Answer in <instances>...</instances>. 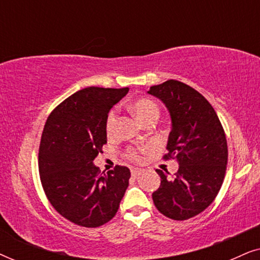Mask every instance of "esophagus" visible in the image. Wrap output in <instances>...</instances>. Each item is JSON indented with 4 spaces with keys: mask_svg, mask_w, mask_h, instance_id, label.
<instances>
[{
    "mask_svg": "<svg viewBox=\"0 0 260 260\" xmlns=\"http://www.w3.org/2000/svg\"><path fill=\"white\" fill-rule=\"evenodd\" d=\"M142 173L143 172H142L141 169H131V176L135 177V179H137V177L140 176Z\"/></svg>",
    "mask_w": 260,
    "mask_h": 260,
    "instance_id": "esophagus-1",
    "label": "esophagus"
}]
</instances>
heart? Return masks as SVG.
I'll return each instance as SVG.
<instances>
[{
	"instance_id": "b5f03b06",
	"label": "heart",
	"mask_w": 260,
	"mask_h": 260,
	"mask_svg": "<svg viewBox=\"0 0 260 260\" xmlns=\"http://www.w3.org/2000/svg\"><path fill=\"white\" fill-rule=\"evenodd\" d=\"M130 109L133 110L137 118L142 123L148 124L150 122H156L159 116V108L154 101L149 98H138L131 103ZM117 123V113L115 110H111L108 113L105 119V131L109 136L115 134ZM142 150L137 148H127L125 150V157L131 162H138L142 158Z\"/></svg>"
}]
</instances>
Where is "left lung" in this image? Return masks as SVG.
<instances>
[{"mask_svg":"<svg viewBox=\"0 0 260 260\" xmlns=\"http://www.w3.org/2000/svg\"><path fill=\"white\" fill-rule=\"evenodd\" d=\"M161 99L172 116L163 159H177L179 170L161 176L158 189L152 193L156 208L173 220H187L204 212L214 201L226 174V135L215 110L189 85L167 80L148 91Z\"/></svg>","mask_w":260,"mask_h":260,"instance_id":"left-lung-1","label":"left lung"}]
</instances>
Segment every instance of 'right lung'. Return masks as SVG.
<instances>
[{
  "label": "right lung",
  "instance_id": "add662e5",
  "mask_svg": "<svg viewBox=\"0 0 260 260\" xmlns=\"http://www.w3.org/2000/svg\"><path fill=\"white\" fill-rule=\"evenodd\" d=\"M127 91L83 88L60 103L46 120L39 147L42 188L55 211L76 225L94 229L109 222L129 186L126 167L101 174L93 165L106 143V116Z\"/></svg>",
  "mask_w": 260,
  "mask_h": 260
}]
</instances>
